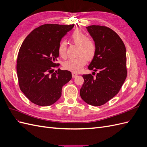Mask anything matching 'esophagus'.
Wrapping results in <instances>:
<instances>
[{
    "label": "esophagus",
    "mask_w": 147,
    "mask_h": 147,
    "mask_svg": "<svg viewBox=\"0 0 147 147\" xmlns=\"http://www.w3.org/2000/svg\"><path fill=\"white\" fill-rule=\"evenodd\" d=\"M72 77L73 78H75V77H76L77 76L78 74L77 73H75V72H72Z\"/></svg>",
    "instance_id": "esophagus-1"
}]
</instances>
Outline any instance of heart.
Returning a JSON list of instances; mask_svg holds the SVG:
<instances>
[{
	"label": "heart",
	"instance_id": "heart-1",
	"mask_svg": "<svg viewBox=\"0 0 147 147\" xmlns=\"http://www.w3.org/2000/svg\"><path fill=\"white\" fill-rule=\"evenodd\" d=\"M70 39L74 44L78 46V55L75 58H71L65 61L63 67L72 72H78L82 70L83 66L87 63L88 59L91 60L96 55V45L95 42L89 39L88 35L81 29H75L70 35ZM67 43L65 41H61L58 47L59 55L62 57L66 56Z\"/></svg>",
	"mask_w": 147,
	"mask_h": 147
}]
</instances>
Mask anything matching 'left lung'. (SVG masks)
Here are the masks:
<instances>
[{
	"label": "left lung",
	"mask_w": 147,
	"mask_h": 147,
	"mask_svg": "<svg viewBox=\"0 0 147 147\" xmlns=\"http://www.w3.org/2000/svg\"><path fill=\"white\" fill-rule=\"evenodd\" d=\"M86 29L97 48L88 69L98 73L95 77L82 75L84 83L80 94L86 103L100 106L118 94L126 78V47L119 35L109 28L92 25Z\"/></svg>",
	"instance_id": "8db88e82"
}]
</instances>
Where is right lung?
I'll return each instance as SVG.
<instances>
[{
	"label": "right lung",
	"instance_id": "add662e5",
	"mask_svg": "<svg viewBox=\"0 0 147 147\" xmlns=\"http://www.w3.org/2000/svg\"><path fill=\"white\" fill-rule=\"evenodd\" d=\"M74 26L43 24L22 43L17 58L18 78L20 90L32 103L40 106L55 103L61 96L62 88L72 78L70 71L53 70L59 65L55 61L61 39Z\"/></svg>",
	"mask_w": 147,
	"mask_h": 147
}]
</instances>
